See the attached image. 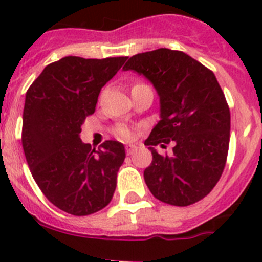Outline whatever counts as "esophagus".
I'll use <instances>...</instances> for the list:
<instances>
[{"instance_id":"obj_1","label":"esophagus","mask_w":262,"mask_h":262,"mask_svg":"<svg viewBox=\"0 0 262 262\" xmlns=\"http://www.w3.org/2000/svg\"><path fill=\"white\" fill-rule=\"evenodd\" d=\"M135 149H136V145H134V144H127L126 145L127 155H133L134 152H135Z\"/></svg>"}]
</instances>
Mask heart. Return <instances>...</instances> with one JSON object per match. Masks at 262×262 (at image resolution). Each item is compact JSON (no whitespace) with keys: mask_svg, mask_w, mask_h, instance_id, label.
I'll return each instance as SVG.
<instances>
[{"mask_svg":"<svg viewBox=\"0 0 262 262\" xmlns=\"http://www.w3.org/2000/svg\"><path fill=\"white\" fill-rule=\"evenodd\" d=\"M136 85H140V84H136ZM117 135L119 136L120 139H124V140H127V139L131 138V131H129V128H127V127H119V128L117 129Z\"/></svg>","mask_w":262,"mask_h":262,"instance_id":"obj_1","label":"heart"}]
</instances>
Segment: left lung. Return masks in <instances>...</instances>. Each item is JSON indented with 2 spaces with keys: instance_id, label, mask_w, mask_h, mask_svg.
<instances>
[{
  "instance_id": "left-lung-1",
  "label": "left lung",
  "mask_w": 262,
  "mask_h": 262,
  "mask_svg": "<svg viewBox=\"0 0 262 262\" xmlns=\"http://www.w3.org/2000/svg\"><path fill=\"white\" fill-rule=\"evenodd\" d=\"M123 71L144 76L160 99V120L144 142L152 163L148 189L161 202L189 206L214 189L226 165L231 115L216 77L200 61L168 48L129 57ZM173 143L172 157L154 149Z\"/></svg>"
}]
</instances>
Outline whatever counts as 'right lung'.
Masks as SVG:
<instances>
[{
	"label": "right lung",
	"instance_id": "1",
	"mask_svg": "<svg viewBox=\"0 0 262 262\" xmlns=\"http://www.w3.org/2000/svg\"><path fill=\"white\" fill-rule=\"evenodd\" d=\"M127 57L66 56L43 69L26 93L22 144L31 174L47 200L76 216L110 203L124 145L82 143L81 126L93 114L99 92Z\"/></svg>",
	"mask_w": 262,
	"mask_h": 262
}]
</instances>
